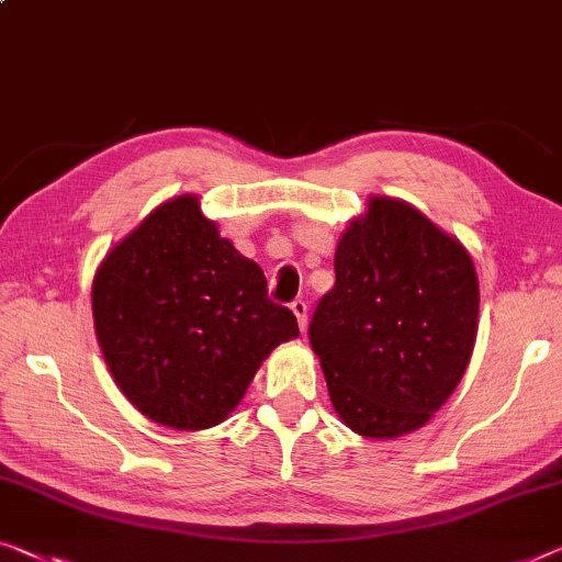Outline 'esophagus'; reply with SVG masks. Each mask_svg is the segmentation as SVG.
<instances>
[{
	"instance_id": "1",
	"label": "esophagus",
	"mask_w": 562,
	"mask_h": 562,
	"mask_svg": "<svg viewBox=\"0 0 562 562\" xmlns=\"http://www.w3.org/2000/svg\"><path fill=\"white\" fill-rule=\"evenodd\" d=\"M290 307H292V313H295V317H297L300 330L305 333V328H307V303H305V300H295V303H292Z\"/></svg>"
}]
</instances>
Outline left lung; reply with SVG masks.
<instances>
[{
	"label": "left lung",
	"instance_id": "8db88e82",
	"mask_svg": "<svg viewBox=\"0 0 562 562\" xmlns=\"http://www.w3.org/2000/svg\"><path fill=\"white\" fill-rule=\"evenodd\" d=\"M480 282L467 249L406 201L373 196L335 249V284L310 321L333 408L393 439L439 412L472 358Z\"/></svg>",
	"mask_w": 562,
	"mask_h": 562
}]
</instances>
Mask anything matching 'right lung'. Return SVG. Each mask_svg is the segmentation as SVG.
<instances>
[{
  "mask_svg": "<svg viewBox=\"0 0 562 562\" xmlns=\"http://www.w3.org/2000/svg\"><path fill=\"white\" fill-rule=\"evenodd\" d=\"M93 321L115 386L179 431L222 424L265 358L300 335L292 310L267 297L259 265L191 194L154 209L100 262Z\"/></svg>",
  "mask_w": 562,
  "mask_h": 562,
  "instance_id": "right-lung-1",
  "label": "right lung"
}]
</instances>
